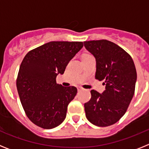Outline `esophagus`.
Segmentation results:
<instances>
[{
	"instance_id": "1",
	"label": "esophagus",
	"mask_w": 149,
	"mask_h": 149,
	"mask_svg": "<svg viewBox=\"0 0 149 149\" xmlns=\"http://www.w3.org/2000/svg\"><path fill=\"white\" fill-rule=\"evenodd\" d=\"M84 89V88L82 87V86H77V90L78 91H81Z\"/></svg>"
}]
</instances>
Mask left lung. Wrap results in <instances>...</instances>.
Masks as SVG:
<instances>
[{
    "label": "left lung",
    "instance_id": "8db88e82",
    "mask_svg": "<svg viewBox=\"0 0 149 149\" xmlns=\"http://www.w3.org/2000/svg\"><path fill=\"white\" fill-rule=\"evenodd\" d=\"M96 60L95 79L104 81L105 90H91V98L84 104L86 116L92 124L107 127L125 115L135 92L136 71L131 55L106 39L84 42Z\"/></svg>",
    "mask_w": 149,
    "mask_h": 149
}]
</instances>
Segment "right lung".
Masks as SVG:
<instances>
[{
  "label": "right lung",
  "mask_w": 149,
  "mask_h": 149,
  "mask_svg": "<svg viewBox=\"0 0 149 149\" xmlns=\"http://www.w3.org/2000/svg\"><path fill=\"white\" fill-rule=\"evenodd\" d=\"M82 42H50L31 50L21 63L16 86L21 103L33 124L44 129L57 127L66 116L74 86L56 84L68 63L83 48Z\"/></svg>",
  "instance_id": "add662e5"
}]
</instances>
